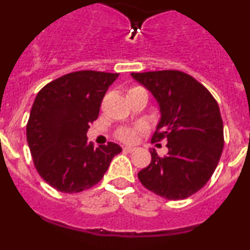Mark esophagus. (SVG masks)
Wrapping results in <instances>:
<instances>
[{
    "label": "esophagus",
    "mask_w": 250,
    "mask_h": 250,
    "mask_svg": "<svg viewBox=\"0 0 250 250\" xmlns=\"http://www.w3.org/2000/svg\"><path fill=\"white\" fill-rule=\"evenodd\" d=\"M135 148L132 147V146H125V147H123V151H125V152H133Z\"/></svg>",
    "instance_id": "obj_1"
}]
</instances>
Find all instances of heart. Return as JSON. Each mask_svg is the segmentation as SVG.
Returning a JSON list of instances; mask_svg holds the SVG:
<instances>
[{
	"label": "heart",
	"mask_w": 250,
	"mask_h": 250,
	"mask_svg": "<svg viewBox=\"0 0 250 250\" xmlns=\"http://www.w3.org/2000/svg\"><path fill=\"white\" fill-rule=\"evenodd\" d=\"M133 89H135V88H133ZM144 130H146V127L144 125H139L134 128H122V129L118 130L116 137H117L121 141H123V143H135L138 139L139 133L144 132Z\"/></svg>",
	"instance_id": "1"
}]
</instances>
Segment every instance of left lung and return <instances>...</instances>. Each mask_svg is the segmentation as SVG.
I'll use <instances>...</instances> for the list:
<instances>
[{"label": "left lung", "mask_w": 250, "mask_h": 250, "mask_svg": "<svg viewBox=\"0 0 250 250\" xmlns=\"http://www.w3.org/2000/svg\"><path fill=\"white\" fill-rule=\"evenodd\" d=\"M160 104L161 121L152 143L166 139L168 153L155 150L138 173L147 190L167 200H185L213 175L224 147V125L216 100L190 75L178 70L132 72Z\"/></svg>", "instance_id": "obj_1"}]
</instances>
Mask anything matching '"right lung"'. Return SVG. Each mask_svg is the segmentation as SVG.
Wrapping results in <instances>:
<instances>
[{"instance_id":"1","label":"right lung","mask_w":250,"mask_h":250,"mask_svg":"<svg viewBox=\"0 0 250 250\" xmlns=\"http://www.w3.org/2000/svg\"><path fill=\"white\" fill-rule=\"evenodd\" d=\"M117 77L92 70L70 72L37 94L26 125L27 144L37 172L55 190L76 193L97 185L122 151L115 143L94 147L85 135Z\"/></svg>"}]
</instances>
